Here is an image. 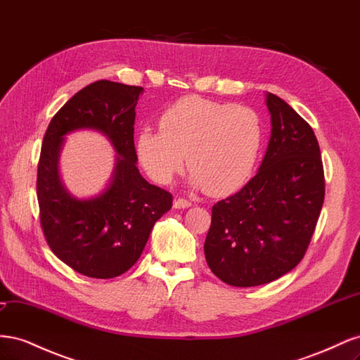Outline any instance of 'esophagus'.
<instances>
[{
  "instance_id": "1",
  "label": "esophagus",
  "mask_w": 360,
  "mask_h": 360,
  "mask_svg": "<svg viewBox=\"0 0 360 360\" xmlns=\"http://www.w3.org/2000/svg\"><path fill=\"white\" fill-rule=\"evenodd\" d=\"M191 205H192V202L186 198L179 197V198L174 200V207H176V209H188V207H191Z\"/></svg>"
}]
</instances>
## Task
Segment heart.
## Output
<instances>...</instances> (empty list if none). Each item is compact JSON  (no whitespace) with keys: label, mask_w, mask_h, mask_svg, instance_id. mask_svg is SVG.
Returning <instances> with one entry per match:
<instances>
[{"label":"heart","mask_w":360,"mask_h":360,"mask_svg":"<svg viewBox=\"0 0 360 360\" xmlns=\"http://www.w3.org/2000/svg\"><path fill=\"white\" fill-rule=\"evenodd\" d=\"M261 143L263 126L252 108L189 96L163 112L160 129L141 130L136 148L155 181L169 183L188 158L192 183L221 195L249 179Z\"/></svg>","instance_id":"obj_1"}]
</instances>
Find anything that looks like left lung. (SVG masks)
Returning a JSON list of instances; mask_svg holds the SVG:
<instances>
[{
	"instance_id": "8db88e82",
	"label": "left lung",
	"mask_w": 360,
	"mask_h": 360,
	"mask_svg": "<svg viewBox=\"0 0 360 360\" xmlns=\"http://www.w3.org/2000/svg\"><path fill=\"white\" fill-rule=\"evenodd\" d=\"M271 136L263 163L237 193L212 207L204 242L213 274L255 287L288 274L304 257L324 201V169L312 127L269 93Z\"/></svg>"
}]
</instances>
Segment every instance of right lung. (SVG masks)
<instances>
[{
	"label": "right lung",
	"mask_w": 360,
	"mask_h": 360,
	"mask_svg": "<svg viewBox=\"0 0 360 360\" xmlns=\"http://www.w3.org/2000/svg\"><path fill=\"white\" fill-rule=\"evenodd\" d=\"M143 86L96 81L52 117L37 163L40 226L51 250L81 275H123L143 254L151 228L172 207V195L150 184L136 168L135 106ZM101 129L119 158L115 179L97 199L76 200L58 177L62 136L76 128Z\"/></svg>",
	"instance_id": "obj_1"
}]
</instances>
